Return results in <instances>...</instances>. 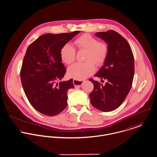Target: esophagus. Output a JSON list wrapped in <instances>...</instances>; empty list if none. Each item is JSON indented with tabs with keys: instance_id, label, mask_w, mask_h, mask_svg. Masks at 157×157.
<instances>
[{
	"instance_id": "obj_1",
	"label": "esophagus",
	"mask_w": 157,
	"mask_h": 157,
	"mask_svg": "<svg viewBox=\"0 0 157 157\" xmlns=\"http://www.w3.org/2000/svg\"><path fill=\"white\" fill-rule=\"evenodd\" d=\"M73 84L75 85V87H79L82 85L83 81H79V80H76V79H73Z\"/></svg>"
}]
</instances>
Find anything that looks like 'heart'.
<instances>
[{"label": "heart", "mask_w": 157, "mask_h": 157, "mask_svg": "<svg viewBox=\"0 0 157 157\" xmlns=\"http://www.w3.org/2000/svg\"><path fill=\"white\" fill-rule=\"evenodd\" d=\"M75 44L79 50L87 52L85 63H75L67 71L69 77L78 80H82L93 74L95 66L104 63L109 53V47L106 43L98 42V39L89 34H85L75 40ZM61 58L66 64L73 63L76 57L75 48L69 44H64L61 50Z\"/></svg>", "instance_id": "b5f03b06"}]
</instances>
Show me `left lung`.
<instances>
[{
	"label": "left lung",
	"instance_id": "1",
	"mask_svg": "<svg viewBox=\"0 0 157 157\" xmlns=\"http://www.w3.org/2000/svg\"><path fill=\"white\" fill-rule=\"evenodd\" d=\"M95 35L107 44L109 53L94 76L105 79L107 82L103 85L90 79L94 89L89 96L95 108L111 112L121 105L130 90L135 72L134 57L129 44L118 33L109 30Z\"/></svg>",
	"mask_w": 157,
	"mask_h": 157
}]
</instances>
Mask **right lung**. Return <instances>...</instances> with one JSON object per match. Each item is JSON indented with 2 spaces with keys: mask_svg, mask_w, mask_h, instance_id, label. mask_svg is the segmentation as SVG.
Here are the masks:
<instances>
[{
  "mask_svg": "<svg viewBox=\"0 0 157 157\" xmlns=\"http://www.w3.org/2000/svg\"><path fill=\"white\" fill-rule=\"evenodd\" d=\"M80 31L61 34L47 33L29 46L21 70V79L32 106L47 116H55L67 105V92L73 89V79L60 81L66 69L61 50Z\"/></svg>",
  "mask_w": 157,
  "mask_h": 157,
  "instance_id": "obj_1",
  "label": "right lung"
}]
</instances>
